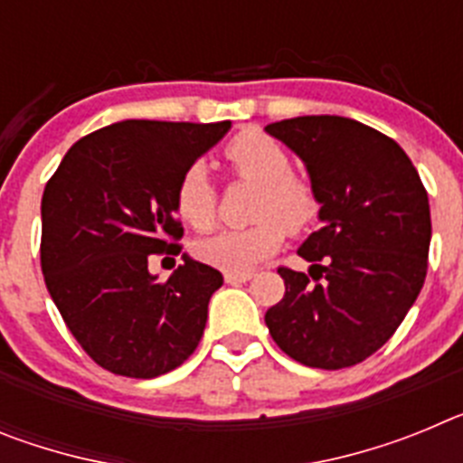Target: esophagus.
<instances>
[{
  "label": "esophagus",
  "instance_id": "obj_1",
  "mask_svg": "<svg viewBox=\"0 0 463 463\" xmlns=\"http://www.w3.org/2000/svg\"><path fill=\"white\" fill-rule=\"evenodd\" d=\"M255 278V273L252 271H243V273H224V280L229 282V285H239V282H248Z\"/></svg>",
  "mask_w": 463,
  "mask_h": 463
}]
</instances>
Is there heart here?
I'll return each mask as SVG.
<instances>
[{"label": "heart", "mask_w": 463, "mask_h": 463, "mask_svg": "<svg viewBox=\"0 0 463 463\" xmlns=\"http://www.w3.org/2000/svg\"><path fill=\"white\" fill-rule=\"evenodd\" d=\"M234 178L260 187L252 203L255 224L224 229L196 243L199 260L227 273H241L267 260L285 239V229L301 234L317 220L320 199L313 183L292 171L288 150L261 129H243L222 150ZM175 213L196 232H206L218 213V185L203 165L187 166L174 190Z\"/></svg>", "instance_id": "b5f03b06"}]
</instances>
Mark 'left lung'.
Instances as JSON below:
<instances>
[{
  "label": "left lung",
  "mask_w": 463,
  "mask_h": 463,
  "mask_svg": "<svg viewBox=\"0 0 463 463\" xmlns=\"http://www.w3.org/2000/svg\"><path fill=\"white\" fill-rule=\"evenodd\" d=\"M267 132L306 162L325 222L298 248L308 273L278 267L285 297L267 310L269 334L304 366L347 369L394 336L422 289L427 190L394 138L350 118H289Z\"/></svg>",
  "instance_id": "1"
}]
</instances>
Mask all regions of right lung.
Segmentation results:
<instances>
[{
    "mask_svg": "<svg viewBox=\"0 0 463 463\" xmlns=\"http://www.w3.org/2000/svg\"><path fill=\"white\" fill-rule=\"evenodd\" d=\"M232 122L122 120L76 141L41 199V271L64 325L101 369L157 378L203 336L222 273L185 260L155 280V257L181 255L174 190Z\"/></svg>",
    "mask_w": 463,
    "mask_h": 463,
    "instance_id": "1",
    "label": "right lung"
}]
</instances>
